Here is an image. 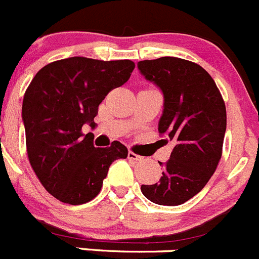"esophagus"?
<instances>
[{"mask_svg": "<svg viewBox=\"0 0 259 259\" xmlns=\"http://www.w3.org/2000/svg\"><path fill=\"white\" fill-rule=\"evenodd\" d=\"M127 158H129L130 160H134V162H139V160L143 159V158L140 157V155L135 154L134 152H129V153H127Z\"/></svg>", "mask_w": 259, "mask_h": 259, "instance_id": "esophagus-1", "label": "esophagus"}]
</instances>
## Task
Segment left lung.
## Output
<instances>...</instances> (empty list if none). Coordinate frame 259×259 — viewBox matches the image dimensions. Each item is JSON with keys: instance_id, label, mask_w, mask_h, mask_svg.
<instances>
[{"instance_id": "obj_1", "label": "left lung", "mask_w": 259, "mask_h": 259, "mask_svg": "<svg viewBox=\"0 0 259 259\" xmlns=\"http://www.w3.org/2000/svg\"><path fill=\"white\" fill-rule=\"evenodd\" d=\"M138 69L162 91L158 132L175 144L169 159L159 162V182L142 185V192L154 204L177 206L197 195L217 169L227 130L224 100L211 76L190 60L162 57L142 60Z\"/></svg>"}]
</instances>
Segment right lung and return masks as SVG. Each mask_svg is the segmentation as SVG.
<instances>
[{"mask_svg":"<svg viewBox=\"0 0 259 259\" xmlns=\"http://www.w3.org/2000/svg\"><path fill=\"white\" fill-rule=\"evenodd\" d=\"M134 68L129 59L72 57L42 67L27 87L22 101L27 157L45 190L59 201H91L111 163L127 157L120 142L95 148L94 134L84 135L82 126H96L99 105Z\"/></svg>","mask_w":259,"mask_h":259,"instance_id":"1","label":"right lung"}]
</instances>
